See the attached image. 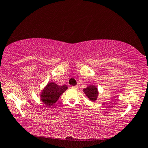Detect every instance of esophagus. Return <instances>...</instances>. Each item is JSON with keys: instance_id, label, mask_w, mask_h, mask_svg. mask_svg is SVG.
<instances>
[{"instance_id": "1", "label": "esophagus", "mask_w": 148, "mask_h": 148, "mask_svg": "<svg viewBox=\"0 0 148 148\" xmlns=\"http://www.w3.org/2000/svg\"><path fill=\"white\" fill-rule=\"evenodd\" d=\"M71 88L74 89V90H77L78 88V87L77 86H73L71 87Z\"/></svg>"}]
</instances>
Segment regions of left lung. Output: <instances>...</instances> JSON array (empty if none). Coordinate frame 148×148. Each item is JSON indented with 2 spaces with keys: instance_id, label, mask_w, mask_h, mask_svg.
Returning <instances> with one entry per match:
<instances>
[{
  "instance_id": "obj_1",
  "label": "left lung",
  "mask_w": 148,
  "mask_h": 148,
  "mask_svg": "<svg viewBox=\"0 0 148 148\" xmlns=\"http://www.w3.org/2000/svg\"><path fill=\"white\" fill-rule=\"evenodd\" d=\"M83 91L86 96L91 101L95 102L97 98H98L99 92L97 86L95 85H91V84H90L85 88H84Z\"/></svg>"
}]
</instances>
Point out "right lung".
I'll use <instances>...</instances> for the list:
<instances>
[{
    "label": "right lung",
    "mask_w": 148,
    "mask_h": 148,
    "mask_svg": "<svg viewBox=\"0 0 148 148\" xmlns=\"http://www.w3.org/2000/svg\"><path fill=\"white\" fill-rule=\"evenodd\" d=\"M66 85L59 86L55 82H49L40 93V99L47 106H51L58 100L62 94L67 90Z\"/></svg>",
    "instance_id": "1"
}]
</instances>
